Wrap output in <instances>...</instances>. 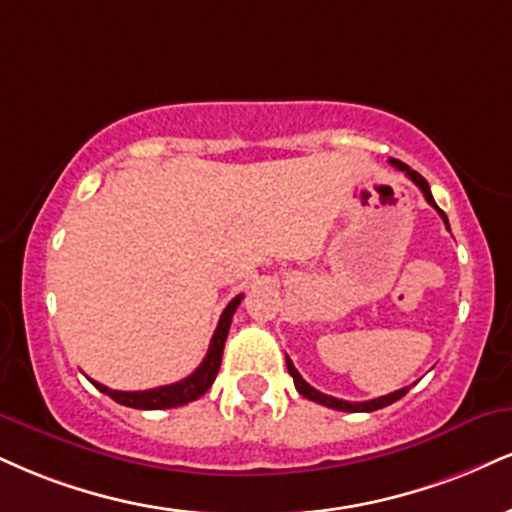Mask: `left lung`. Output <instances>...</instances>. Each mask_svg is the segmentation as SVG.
Returning <instances> with one entry per match:
<instances>
[{
  "instance_id": "left-lung-1",
  "label": "left lung",
  "mask_w": 512,
  "mask_h": 512,
  "mask_svg": "<svg viewBox=\"0 0 512 512\" xmlns=\"http://www.w3.org/2000/svg\"><path fill=\"white\" fill-rule=\"evenodd\" d=\"M391 164L396 166V169L405 171V176H408L410 181L415 183V186H420V190L424 193V197H427V202L436 209V212L441 214L443 224H446V229H448V219H446V214H443V209H439V205H436V202H434L432 190H429V183L424 181V178H422L420 174H417V171H412L408 164L398 162V159H391ZM286 367H288V374H291V377H293V384H295V389H298L300 396H305L307 400H315V403H319V405H326V408H331V410H341V412H372V410L386 408V405L396 403V400H400V398L405 396V393L410 391V386H405V389L393 391V393H389V396H381V398H374V400H362V403H350V400H341V398H334V396H326V393L317 391L315 386L307 384V381H305L303 377H300L298 369L293 367L291 357H288V355H286Z\"/></svg>"
}]
</instances>
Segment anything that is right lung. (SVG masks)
Segmentation results:
<instances>
[{
	"label": "right lung",
	"instance_id": "1",
	"mask_svg": "<svg viewBox=\"0 0 512 512\" xmlns=\"http://www.w3.org/2000/svg\"><path fill=\"white\" fill-rule=\"evenodd\" d=\"M240 300H243V295H236V298L226 305V310L221 312L217 331H214L212 343H209L205 360H202L200 367H197L193 374H188L186 379L176 381V384H169V386L147 389V391H114V389H107V386L100 384V381H92V379L90 381L95 384V389L107 393V396L114 398L116 403L126 405V408H135V410L178 408V405H186V403H190V400H197L202 393H207L209 386H212L214 379H217L221 355H224L226 336H229L233 312H236Z\"/></svg>",
	"mask_w": 512,
	"mask_h": 512
}]
</instances>
